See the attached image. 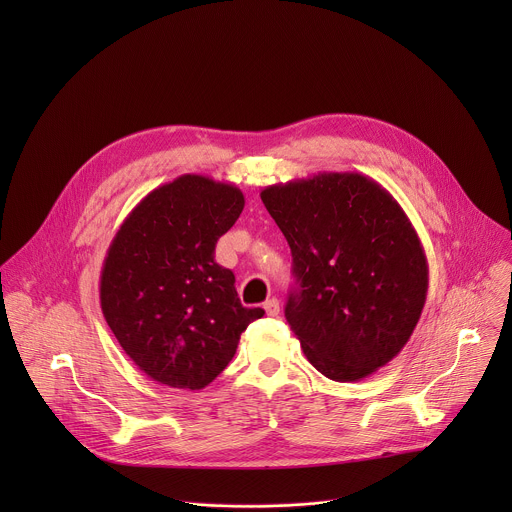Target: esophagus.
<instances>
[{
  "instance_id": "obj_1",
  "label": "esophagus",
  "mask_w": 512,
  "mask_h": 512,
  "mask_svg": "<svg viewBox=\"0 0 512 512\" xmlns=\"http://www.w3.org/2000/svg\"><path fill=\"white\" fill-rule=\"evenodd\" d=\"M263 308H265V312H267V316H277L279 314V302L275 300V298H271V300H267L265 304H263Z\"/></svg>"
}]
</instances>
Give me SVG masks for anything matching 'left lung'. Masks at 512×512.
<instances>
[{
	"instance_id": "left-lung-1",
	"label": "left lung",
	"mask_w": 512,
	"mask_h": 512,
	"mask_svg": "<svg viewBox=\"0 0 512 512\" xmlns=\"http://www.w3.org/2000/svg\"><path fill=\"white\" fill-rule=\"evenodd\" d=\"M261 200L294 257L285 318L314 369L348 383L385 367L413 334L429 283L399 202L356 172L273 184Z\"/></svg>"
}]
</instances>
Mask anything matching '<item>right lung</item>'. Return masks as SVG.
Instances as JSON below:
<instances>
[{
  "label": "right lung",
  "instance_id": "obj_1",
  "mask_svg": "<svg viewBox=\"0 0 512 512\" xmlns=\"http://www.w3.org/2000/svg\"><path fill=\"white\" fill-rule=\"evenodd\" d=\"M235 184L184 174L145 196L115 233L101 269L103 316L150 379L202 389L225 371L241 332L265 312L243 308L214 247L239 218Z\"/></svg>",
  "mask_w": 512,
  "mask_h": 512
}]
</instances>
